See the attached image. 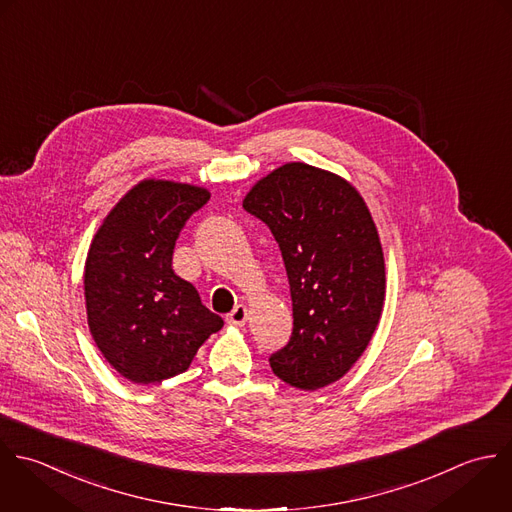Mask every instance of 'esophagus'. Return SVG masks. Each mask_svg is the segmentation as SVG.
Returning <instances> with one entry per match:
<instances>
[{
    "instance_id": "1",
    "label": "esophagus",
    "mask_w": 512,
    "mask_h": 512,
    "mask_svg": "<svg viewBox=\"0 0 512 512\" xmlns=\"http://www.w3.org/2000/svg\"><path fill=\"white\" fill-rule=\"evenodd\" d=\"M247 321V307L245 305H237L229 315H227V323L243 327Z\"/></svg>"
}]
</instances>
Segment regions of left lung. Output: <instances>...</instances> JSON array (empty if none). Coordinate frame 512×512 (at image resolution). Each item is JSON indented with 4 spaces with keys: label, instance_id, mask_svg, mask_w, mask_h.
Segmentation results:
<instances>
[{
    "label": "left lung",
    "instance_id": "obj_1",
    "mask_svg": "<svg viewBox=\"0 0 512 512\" xmlns=\"http://www.w3.org/2000/svg\"><path fill=\"white\" fill-rule=\"evenodd\" d=\"M243 209L279 243L293 301L289 343L273 373L303 391L341 379L367 349L385 301V259L357 189L335 173L287 163L263 177Z\"/></svg>",
    "mask_w": 512,
    "mask_h": 512
}]
</instances>
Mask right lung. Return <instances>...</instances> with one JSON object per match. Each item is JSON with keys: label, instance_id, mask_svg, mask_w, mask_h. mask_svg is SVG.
Listing matches in <instances>:
<instances>
[{"label": "right lung", "instance_id": "add662e5", "mask_svg": "<svg viewBox=\"0 0 512 512\" xmlns=\"http://www.w3.org/2000/svg\"><path fill=\"white\" fill-rule=\"evenodd\" d=\"M207 201L201 187L147 179L93 237L83 275L89 331L107 363L133 383H161L187 371L223 327L171 267L185 221Z\"/></svg>", "mask_w": 512, "mask_h": 512}]
</instances>
